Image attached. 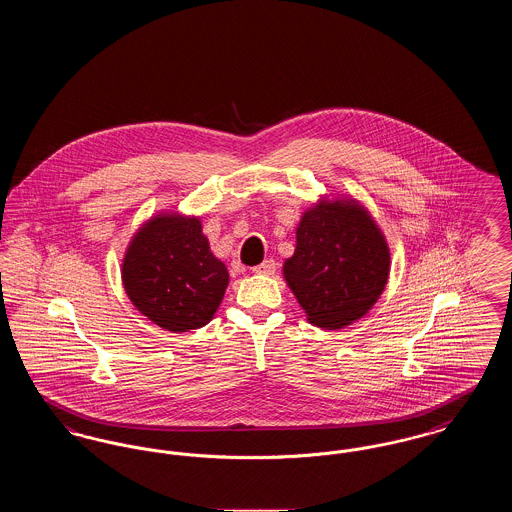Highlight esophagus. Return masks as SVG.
Masks as SVG:
<instances>
[{
    "instance_id": "1",
    "label": "esophagus",
    "mask_w": 512,
    "mask_h": 512,
    "mask_svg": "<svg viewBox=\"0 0 512 512\" xmlns=\"http://www.w3.org/2000/svg\"><path fill=\"white\" fill-rule=\"evenodd\" d=\"M274 270H276V263L272 261V259H267V261H263L261 265H257V267H253V272L255 274H274Z\"/></svg>"
}]
</instances>
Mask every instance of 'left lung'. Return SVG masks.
Here are the masks:
<instances>
[{
    "label": "left lung",
    "mask_w": 512,
    "mask_h": 512,
    "mask_svg": "<svg viewBox=\"0 0 512 512\" xmlns=\"http://www.w3.org/2000/svg\"><path fill=\"white\" fill-rule=\"evenodd\" d=\"M295 251L284 278L307 320L340 330L365 317L390 278V247L353 197L320 199L295 230Z\"/></svg>",
    "instance_id": "1"
}]
</instances>
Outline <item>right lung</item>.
<instances>
[{
	"mask_svg": "<svg viewBox=\"0 0 512 512\" xmlns=\"http://www.w3.org/2000/svg\"><path fill=\"white\" fill-rule=\"evenodd\" d=\"M122 286L132 305L169 332H188L215 317L228 286L201 220L159 213L132 236L122 259Z\"/></svg>",
	"mask_w": 512,
	"mask_h": 512,
	"instance_id": "add662e5",
	"label": "right lung"
}]
</instances>
